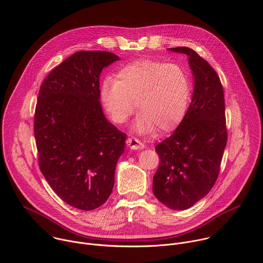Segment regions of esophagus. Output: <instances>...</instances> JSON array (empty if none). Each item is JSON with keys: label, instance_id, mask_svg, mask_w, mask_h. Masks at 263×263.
<instances>
[{"label": "esophagus", "instance_id": "obj_1", "mask_svg": "<svg viewBox=\"0 0 263 263\" xmlns=\"http://www.w3.org/2000/svg\"><path fill=\"white\" fill-rule=\"evenodd\" d=\"M127 145L130 146L132 149H139V148L143 147L142 142L135 137H129L127 139Z\"/></svg>", "mask_w": 263, "mask_h": 263}]
</instances>
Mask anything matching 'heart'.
<instances>
[{"label": "heart", "instance_id": "heart-1", "mask_svg": "<svg viewBox=\"0 0 263 263\" xmlns=\"http://www.w3.org/2000/svg\"><path fill=\"white\" fill-rule=\"evenodd\" d=\"M101 100L111 121L121 125L135 109L139 114L135 130L148 133L155 127L166 132L184 119L191 100V83L186 71L176 63L153 60L123 67L117 80L106 78Z\"/></svg>", "mask_w": 263, "mask_h": 263}]
</instances>
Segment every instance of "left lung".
<instances>
[{"instance_id": "1", "label": "left lung", "mask_w": 263, "mask_h": 263, "mask_svg": "<svg viewBox=\"0 0 263 263\" xmlns=\"http://www.w3.org/2000/svg\"><path fill=\"white\" fill-rule=\"evenodd\" d=\"M189 56L194 93L175 132L156 145L160 164L153 194L167 208L185 210L206 197L219 173L227 144L223 89L216 71L193 49H168Z\"/></svg>"}]
</instances>
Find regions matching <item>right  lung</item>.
Instances as JSON below:
<instances>
[{"label": "right lung", "mask_w": 263, "mask_h": 263, "mask_svg": "<svg viewBox=\"0 0 263 263\" xmlns=\"http://www.w3.org/2000/svg\"><path fill=\"white\" fill-rule=\"evenodd\" d=\"M120 57L81 51L56 66L43 82L34 116L41 171L68 205L92 210L115 185L127 135L107 121L100 103V74Z\"/></svg>", "instance_id": "obj_1"}]
</instances>
